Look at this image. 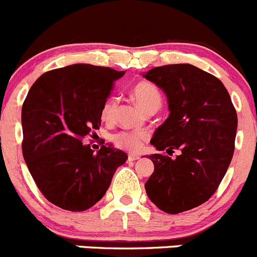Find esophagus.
<instances>
[{
	"instance_id": "obj_1",
	"label": "esophagus",
	"mask_w": 257,
	"mask_h": 257,
	"mask_svg": "<svg viewBox=\"0 0 257 257\" xmlns=\"http://www.w3.org/2000/svg\"><path fill=\"white\" fill-rule=\"evenodd\" d=\"M139 157H141V156H138V154L132 153V154H129V156H128V159H129V161H137V159H139Z\"/></svg>"
}]
</instances>
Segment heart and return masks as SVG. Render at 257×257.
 I'll use <instances>...</instances> for the list:
<instances>
[{
    "label": "heart",
    "mask_w": 257,
    "mask_h": 257,
    "mask_svg": "<svg viewBox=\"0 0 257 257\" xmlns=\"http://www.w3.org/2000/svg\"><path fill=\"white\" fill-rule=\"evenodd\" d=\"M132 94L136 99L137 104L143 109L144 111L157 109L158 110L162 105V95L154 84L149 81H139L132 88ZM116 109V101L114 98H108L103 104L101 109V116L104 120H110L114 116ZM147 136L144 132H120L115 134L113 138L115 146L119 148L128 149V151H138L142 148L143 143L146 142Z\"/></svg>",
    "instance_id": "heart-1"
}]
</instances>
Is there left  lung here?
Wrapping results in <instances>:
<instances>
[{"label": "left lung", "mask_w": 257, "mask_h": 257, "mask_svg": "<svg viewBox=\"0 0 257 257\" xmlns=\"http://www.w3.org/2000/svg\"><path fill=\"white\" fill-rule=\"evenodd\" d=\"M143 76L164 91L169 109L151 144L181 152L176 158L149 156L154 172L144 187L159 210L176 215L205 203L220 186L235 151L237 114L225 85L191 64L158 66Z\"/></svg>", "instance_id": "1"}]
</instances>
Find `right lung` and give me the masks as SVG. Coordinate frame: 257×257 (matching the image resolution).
<instances>
[{"instance_id":"obj_1","label":"right lung","mask_w":257,"mask_h":257,"mask_svg":"<svg viewBox=\"0 0 257 257\" xmlns=\"http://www.w3.org/2000/svg\"><path fill=\"white\" fill-rule=\"evenodd\" d=\"M124 74L74 64L40 76L25 99L24 159L42 195L62 210L80 212L93 207L128 158L111 144L94 153L81 142L99 129L104 101Z\"/></svg>"}]
</instances>
